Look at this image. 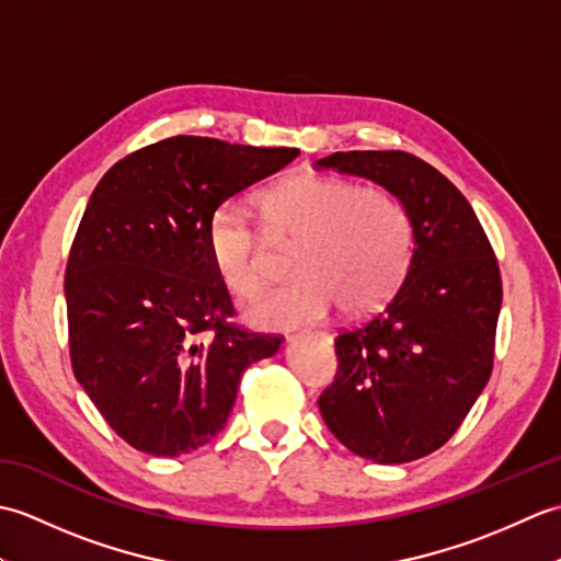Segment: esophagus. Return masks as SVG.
<instances>
[{
	"label": "esophagus",
	"mask_w": 561,
	"mask_h": 561,
	"mask_svg": "<svg viewBox=\"0 0 561 561\" xmlns=\"http://www.w3.org/2000/svg\"><path fill=\"white\" fill-rule=\"evenodd\" d=\"M304 337H316V340H323V342L330 340L328 335H323V332H301V335H291V337H287V340H289V342H299V340H304Z\"/></svg>",
	"instance_id": "1"
}]
</instances>
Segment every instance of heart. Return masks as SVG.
Masks as SVG:
<instances>
[{
    "label": "heart",
    "instance_id": "1",
    "mask_svg": "<svg viewBox=\"0 0 561 561\" xmlns=\"http://www.w3.org/2000/svg\"><path fill=\"white\" fill-rule=\"evenodd\" d=\"M260 207L272 236L296 243L291 272L299 274L248 308V320L260 328L318 323L335 306L350 318L374 313L410 267V214L386 187L299 173L270 187ZM207 245L214 270L236 296L253 299L267 287L270 248L233 202L211 214Z\"/></svg>",
    "mask_w": 561,
    "mask_h": 561
}]
</instances>
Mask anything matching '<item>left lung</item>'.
<instances>
[{
	"instance_id": "1",
	"label": "left lung",
	"mask_w": 561,
	"mask_h": 561,
	"mask_svg": "<svg viewBox=\"0 0 561 561\" xmlns=\"http://www.w3.org/2000/svg\"><path fill=\"white\" fill-rule=\"evenodd\" d=\"M316 165L390 190L414 238L383 311L337 335L320 414L356 456L424 458L458 432L492 376L502 274L490 238L460 190L408 151H337Z\"/></svg>"
}]
</instances>
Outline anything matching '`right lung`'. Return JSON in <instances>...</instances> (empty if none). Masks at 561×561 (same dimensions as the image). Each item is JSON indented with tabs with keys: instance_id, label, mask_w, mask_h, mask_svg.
Masks as SVG:
<instances>
[{
	"instance_id": "1",
	"label": "right lung",
	"mask_w": 561,
	"mask_h": 561,
	"mask_svg": "<svg viewBox=\"0 0 561 561\" xmlns=\"http://www.w3.org/2000/svg\"><path fill=\"white\" fill-rule=\"evenodd\" d=\"M296 157L181 135L129 153L93 190L65 274L69 354L133 448L175 458L209 444L245 368L277 354L282 337L229 323L207 229L226 199Z\"/></svg>"
}]
</instances>
